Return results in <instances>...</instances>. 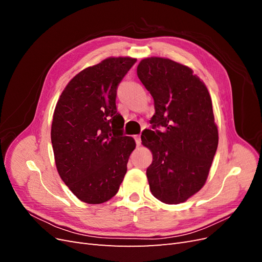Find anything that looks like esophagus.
I'll list each match as a JSON object with an SVG mask.
<instances>
[{"label": "esophagus", "mask_w": 262, "mask_h": 262, "mask_svg": "<svg viewBox=\"0 0 262 262\" xmlns=\"http://www.w3.org/2000/svg\"><path fill=\"white\" fill-rule=\"evenodd\" d=\"M134 139H136V142H137V145L139 146V145H141V136H136L134 137Z\"/></svg>", "instance_id": "1"}]
</instances>
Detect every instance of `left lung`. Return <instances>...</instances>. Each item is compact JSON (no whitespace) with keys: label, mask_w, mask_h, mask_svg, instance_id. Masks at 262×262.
Instances as JSON below:
<instances>
[{"label":"left lung","mask_w":262,"mask_h":262,"mask_svg":"<svg viewBox=\"0 0 262 262\" xmlns=\"http://www.w3.org/2000/svg\"><path fill=\"white\" fill-rule=\"evenodd\" d=\"M137 73L154 99L150 123L164 128L141 136L153 155L149 190L166 204L185 202L204 186L219 144L209 91L191 69L170 59L141 60Z\"/></svg>","instance_id":"left-lung-1"}]
</instances>
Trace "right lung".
<instances>
[{
  "label": "right lung",
  "mask_w": 262,
  "mask_h": 262,
  "mask_svg": "<svg viewBox=\"0 0 262 262\" xmlns=\"http://www.w3.org/2000/svg\"><path fill=\"white\" fill-rule=\"evenodd\" d=\"M137 59L110 57L71 80L55 106L51 143L61 179L81 201L112 199L126 172L136 141L123 136L117 87Z\"/></svg>",
  "instance_id": "obj_1"
}]
</instances>
